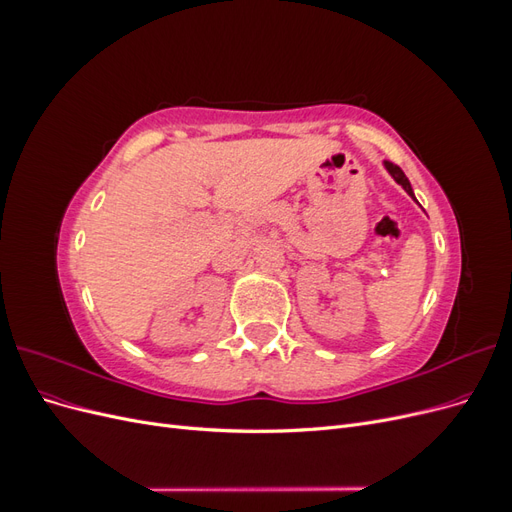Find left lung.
Instances as JSON below:
<instances>
[{"label": "left lung", "instance_id": "left-lung-1", "mask_svg": "<svg viewBox=\"0 0 512 512\" xmlns=\"http://www.w3.org/2000/svg\"><path fill=\"white\" fill-rule=\"evenodd\" d=\"M384 166H386V170H389V173L393 175V179L401 185V188H404L412 198H414V192H412V185H410V181H408V177L404 175V170H401L397 164H393V162H389L386 160L384 162Z\"/></svg>", "mask_w": 512, "mask_h": 512}]
</instances>
